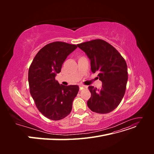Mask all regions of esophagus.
Instances as JSON below:
<instances>
[{"label":"esophagus","mask_w":154,"mask_h":154,"mask_svg":"<svg viewBox=\"0 0 154 154\" xmlns=\"http://www.w3.org/2000/svg\"><path fill=\"white\" fill-rule=\"evenodd\" d=\"M79 87H80V90L82 91L83 89V88H86L87 87L85 86V85H79Z\"/></svg>","instance_id":"34e87169"}]
</instances>
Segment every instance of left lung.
I'll use <instances>...</instances> for the list:
<instances>
[{
  "label": "left lung",
  "mask_w": 154,
  "mask_h": 154,
  "mask_svg": "<svg viewBox=\"0 0 154 154\" xmlns=\"http://www.w3.org/2000/svg\"><path fill=\"white\" fill-rule=\"evenodd\" d=\"M91 60V71L98 72L102 82L101 89L88 87L91 97L87 106L92 111L106 114L114 110L125 95L128 80L127 66L125 59L112 45L101 39L77 45Z\"/></svg>",
  "instance_id": "obj_1"
}]
</instances>
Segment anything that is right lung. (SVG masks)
<instances>
[{
  "instance_id": "obj_1",
  "label": "right lung",
  "mask_w": 154,
  "mask_h": 154,
  "mask_svg": "<svg viewBox=\"0 0 154 154\" xmlns=\"http://www.w3.org/2000/svg\"><path fill=\"white\" fill-rule=\"evenodd\" d=\"M76 48V45L63 42L48 44L36 54L29 67L30 94L37 109L49 119L60 120L71 112L79 87L60 85L55 76L67 56Z\"/></svg>"
}]
</instances>
